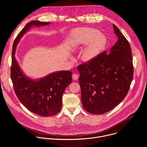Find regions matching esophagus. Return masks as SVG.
<instances>
[{
    "mask_svg": "<svg viewBox=\"0 0 147 147\" xmlns=\"http://www.w3.org/2000/svg\"><path fill=\"white\" fill-rule=\"evenodd\" d=\"M73 80H77L78 78V75L77 74H74L72 76Z\"/></svg>",
    "mask_w": 147,
    "mask_h": 147,
    "instance_id": "1",
    "label": "esophagus"
}]
</instances>
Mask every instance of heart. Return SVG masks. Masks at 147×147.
Segmentation results:
<instances>
[{"instance_id": "1", "label": "heart", "mask_w": 147, "mask_h": 147, "mask_svg": "<svg viewBox=\"0 0 147 147\" xmlns=\"http://www.w3.org/2000/svg\"><path fill=\"white\" fill-rule=\"evenodd\" d=\"M92 28H78L70 34V47L73 51L82 46L88 45L83 50L81 59L88 62L96 57L105 48L107 44L106 36Z\"/></svg>"}]
</instances>
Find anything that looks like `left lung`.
<instances>
[{
  "mask_svg": "<svg viewBox=\"0 0 147 147\" xmlns=\"http://www.w3.org/2000/svg\"><path fill=\"white\" fill-rule=\"evenodd\" d=\"M118 38L109 53L105 51L77 70L82 106L89 113H107L124 99L133 78L131 49L119 29L113 25Z\"/></svg>",
  "mask_w": 147,
  "mask_h": 147,
  "instance_id": "left-lung-1",
  "label": "left lung"
}]
</instances>
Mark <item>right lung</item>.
<instances>
[{"mask_svg":"<svg viewBox=\"0 0 147 147\" xmlns=\"http://www.w3.org/2000/svg\"><path fill=\"white\" fill-rule=\"evenodd\" d=\"M50 24L33 20L28 23L14 40L11 57V79L17 98L30 111L44 117L51 116L60 112L63 94L72 82L71 71H57L44 77L33 79L27 76L21 69L15 53L21 38L31 28Z\"/></svg>","mask_w":147,"mask_h":147,"instance_id":"add662e5","label":"right lung"}]
</instances>
